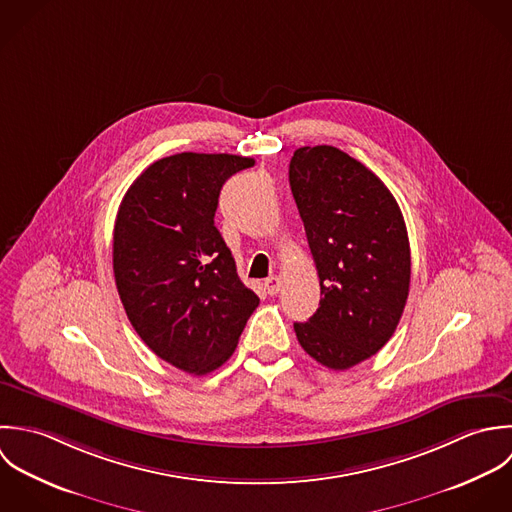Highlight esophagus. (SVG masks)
I'll use <instances>...</instances> for the list:
<instances>
[{
    "label": "esophagus",
    "mask_w": 512,
    "mask_h": 512,
    "mask_svg": "<svg viewBox=\"0 0 512 512\" xmlns=\"http://www.w3.org/2000/svg\"><path fill=\"white\" fill-rule=\"evenodd\" d=\"M265 289H267V293L273 297V295H277L279 291H281V279L279 277H269L267 281H265Z\"/></svg>",
    "instance_id": "obj_1"
}]
</instances>
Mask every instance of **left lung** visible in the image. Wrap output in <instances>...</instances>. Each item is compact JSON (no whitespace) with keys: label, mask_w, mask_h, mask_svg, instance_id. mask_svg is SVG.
Here are the masks:
<instances>
[{"label":"left lung","mask_w":512,"mask_h":512,"mask_svg":"<svg viewBox=\"0 0 512 512\" xmlns=\"http://www.w3.org/2000/svg\"><path fill=\"white\" fill-rule=\"evenodd\" d=\"M289 182L320 281V303L295 332L308 356L348 370L392 338L411 275L400 205L362 162L334 146H303Z\"/></svg>","instance_id":"1"}]
</instances>
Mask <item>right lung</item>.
I'll use <instances>...</instances> for the list:
<instances>
[{"instance_id": "1", "label": "right lung", "mask_w": 512, "mask_h": 512, "mask_svg": "<svg viewBox=\"0 0 512 512\" xmlns=\"http://www.w3.org/2000/svg\"><path fill=\"white\" fill-rule=\"evenodd\" d=\"M253 164L235 154L162 158L116 213L112 269L126 316L156 356L188 374L229 360L259 305L213 223L225 180Z\"/></svg>"}]
</instances>
